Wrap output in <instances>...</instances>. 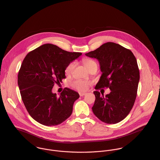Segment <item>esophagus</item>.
Wrapping results in <instances>:
<instances>
[{
  "mask_svg": "<svg viewBox=\"0 0 160 160\" xmlns=\"http://www.w3.org/2000/svg\"><path fill=\"white\" fill-rule=\"evenodd\" d=\"M86 93H85V92H79L80 96H85V95H86Z\"/></svg>",
  "mask_w": 160,
  "mask_h": 160,
  "instance_id": "1",
  "label": "esophagus"
}]
</instances>
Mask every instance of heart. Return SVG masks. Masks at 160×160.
Listing matches in <instances>:
<instances>
[{"label": "heart", "mask_w": 160, "mask_h": 160, "mask_svg": "<svg viewBox=\"0 0 160 160\" xmlns=\"http://www.w3.org/2000/svg\"><path fill=\"white\" fill-rule=\"evenodd\" d=\"M83 64L86 68L89 70L93 65L97 64L96 62L94 61L93 60L89 59V58H85L83 60ZM75 66V62H70L66 68L65 69V72L66 74H70L72 73V72L74 70V68ZM92 83L91 82L84 81L82 80H76L71 83V86L74 88L77 89L78 91H85L88 89V88L90 85H91Z\"/></svg>", "instance_id": "heart-1"}]
</instances>
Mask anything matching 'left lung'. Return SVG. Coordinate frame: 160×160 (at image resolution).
Returning <instances> with one entry per match:
<instances>
[{
	"instance_id": "obj_1",
	"label": "left lung",
	"mask_w": 160,
	"mask_h": 160,
	"mask_svg": "<svg viewBox=\"0 0 160 160\" xmlns=\"http://www.w3.org/2000/svg\"><path fill=\"white\" fill-rule=\"evenodd\" d=\"M85 55L100 63L102 74L95 89L109 88L111 90L105 97L94 91V114L105 123L121 122L132 109L137 95L139 71L135 57L130 50L111 42Z\"/></svg>"
}]
</instances>
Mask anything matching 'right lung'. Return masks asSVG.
Listing matches in <instances>:
<instances>
[{"mask_svg":"<svg viewBox=\"0 0 160 160\" xmlns=\"http://www.w3.org/2000/svg\"><path fill=\"white\" fill-rule=\"evenodd\" d=\"M58 46L46 44L30 52L19 69L18 83L22 100L31 117L38 122L54 126L66 121L72 114L78 92L65 88L59 97L52 89L66 78L65 69L80 55Z\"/></svg>","mask_w":160,"mask_h":160,"instance_id":"right-lung-1","label":"right lung"}]
</instances>
